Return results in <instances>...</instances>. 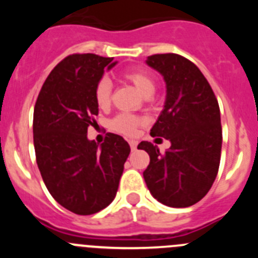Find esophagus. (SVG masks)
I'll return each instance as SVG.
<instances>
[{
  "mask_svg": "<svg viewBox=\"0 0 258 258\" xmlns=\"http://www.w3.org/2000/svg\"><path fill=\"white\" fill-rule=\"evenodd\" d=\"M129 145H131L132 151H136V150H137V145H138V143H137V141H129Z\"/></svg>",
  "mask_w": 258,
  "mask_h": 258,
  "instance_id": "1",
  "label": "esophagus"
}]
</instances>
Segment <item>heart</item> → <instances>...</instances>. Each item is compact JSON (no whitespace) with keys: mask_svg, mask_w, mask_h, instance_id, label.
Masks as SVG:
<instances>
[{"mask_svg":"<svg viewBox=\"0 0 258 258\" xmlns=\"http://www.w3.org/2000/svg\"><path fill=\"white\" fill-rule=\"evenodd\" d=\"M125 79L131 81L145 97H150L155 92V79L149 71L134 68V70L125 71ZM112 98V84L107 77H102L97 83L94 89L95 103L99 108H107L111 103ZM143 122V118L131 113H120L111 121L113 131L118 133H124L127 136H133L137 127Z\"/></svg>","mask_w":258,"mask_h":258,"instance_id":"b5f03b06","label":"heart"}]
</instances>
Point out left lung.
<instances>
[{
  "mask_svg": "<svg viewBox=\"0 0 258 258\" xmlns=\"http://www.w3.org/2000/svg\"><path fill=\"white\" fill-rule=\"evenodd\" d=\"M146 63L166 84L164 109L151 129L170 147L164 154L151 142L138 149L150 155L143 178L157 202L186 208L202 200L217 177L222 127L217 98L192 61L178 54H155Z\"/></svg>",
  "mask_w": 258,
  "mask_h": 258,
  "instance_id": "1",
  "label": "left lung"
}]
</instances>
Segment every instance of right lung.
Here are the masks:
<instances>
[{
	"instance_id": "obj_1",
	"label": "right lung",
	"mask_w": 258,
	"mask_h": 258,
	"mask_svg": "<svg viewBox=\"0 0 258 258\" xmlns=\"http://www.w3.org/2000/svg\"><path fill=\"white\" fill-rule=\"evenodd\" d=\"M72 54L50 72L33 111V143L41 177L51 197L68 211L89 216L115 199L131 147L107 133L102 145L88 140L95 126L94 89L117 61Z\"/></svg>"
}]
</instances>
